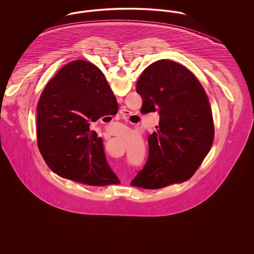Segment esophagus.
<instances>
[{
    "label": "esophagus",
    "instance_id": "1",
    "mask_svg": "<svg viewBox=\"0 0 254 254\" xmlns=\"http://www.w3.org/2000/svg\"><path fill=\"white\" fill-rule=\"evenodd\" d=\"M127 112H128V111H127V109H121V110H120V114H122V115H127Z\"/></svg>",
    "mask_w": 254,
    "mask_h": 254
}]
</instances>
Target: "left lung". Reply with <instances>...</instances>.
<instances>
[{"mask_svg": "<svg viewBox=\"0 0 254 254\" xmlns=\"http://www.w3.org/2000/svg\"><path fill=\"white\" fill-rule=\"evenodd\" d=\"M143 114L159 111L157 132L148 137V160L131 186L157 190L192 177L214 138L212 112L205 89L181 64L159 60L138 79Z\"/></svg>", "mask_w": 254, "mask_h": 254, "instance_id": "left-lung-1", "label": "left lung"}]
</instances>
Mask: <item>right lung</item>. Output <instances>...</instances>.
Returning <instances> with one entry per match:
<instances>
[{
  "instance_id": "obj_1",
  "label": "right lung",
  "mask_w": 254,
  "mask_h": 254,
  "mask_svg": "<svg viewBox=\"0 0 254 254\" xmlns=\"http://www.w3.org/2000/svg\"><path fill=\"white\" fill-rule=\"evenodd\" d=\"M118 104L103 72L77 60L63 66L43 90L37 107V141L49 169L88 186L119 180L107 163L103 139L90 123L114 115Z\"/></svg>"
}]
</instances>
